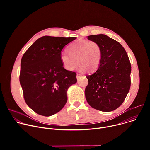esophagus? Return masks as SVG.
Masks as SVG:
<instances>
[{
	"instance_id": "obj_1",
	"label": "esophagus",
	"mask_w": 150,
	"mask_h": 150,
	"mask_svg": "<svg viewBox=\"0 0 150 150\" xmlns=\"http://www.w3.org/2000/svg\"><path fill=\"white\" fill-rule=\"evenodd\" d=\"M81 76H82V75H81V74H77V75H76V78H77V79H79L80 78V77H81Z\"/></svg>"
}]
</instances>
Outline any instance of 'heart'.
<instances>
[{"instance_id": "b5f03b06", "label": "heart", "mask_w": 150, "mask_h": 150, "mask_svg": "<svg viewBox=\"0 0 150 150\" xmlns=\"http://www.w3.org/2000/svg\"><path fill=\"white\" fill-rule=\"evenodd\" d=\"M68 50L69 55L62 53L60 56L63 65L67 70L73 71L79 65L81 71L91 72L99 67L102 53L101 47L97 42L78 41L71 45Z\"/></svg>"}]
</instances>
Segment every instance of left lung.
<instances>
[{"instance_id":"8db88e82","label":"left lung","mask_w":150,"mask_h":150,"mask_svg":"<svg viewBox=\"0 0 150 150\" xmlns=\"http://www.w3.org/2000/svg\"><path fill=\"white\" fill-rule=\"evenodd\" d=\"M101 49L97 70L86 76L88 84L85 98L93 108L102 111L116 110L123 103L131 87V65L128 56L119 42L104 34L88 36Z\"/></svg>"}]
</instances>
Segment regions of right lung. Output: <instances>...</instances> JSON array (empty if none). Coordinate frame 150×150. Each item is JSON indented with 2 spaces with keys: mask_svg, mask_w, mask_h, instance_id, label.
Returning a JSON list of instances; mask_svg holds the SVG:
<instances>
[{
  "mask_svg": "<svg viewBox=\"0 0 150 150\" xmlns=\"http://www.w3.org/2000/svg\"><path fill=\"white\" fill-rule=\"evenodd\" d=\"M76 37L43 36L24 54L19 82L27 104L37 114L50 116L65 106L67 90L76 82V74L67 71L60 60L63 48Z\"/></svg>",
  "mask_w": 150,
  "mask_h": 150,
  "instance_id": "add662e5",
  "label": "right lung"
}]
</instances>
